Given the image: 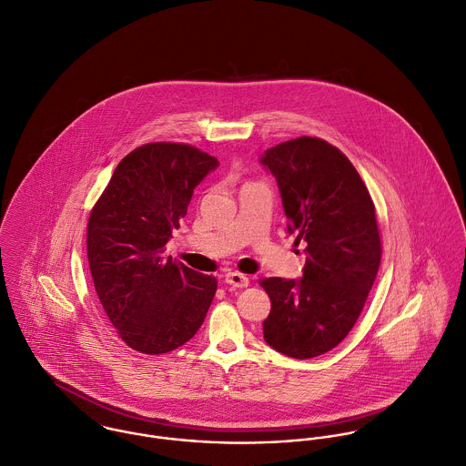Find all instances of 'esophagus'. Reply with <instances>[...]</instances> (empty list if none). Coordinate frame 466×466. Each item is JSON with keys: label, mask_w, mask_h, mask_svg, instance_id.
Listing matches in <instances>:
<instances>
[{"label": "esophagus", "mask_w": 466, "mask_h": 466, "mask_svg": "<svg viewBox=\"0 0 466 466\" xmlns=\"http://www.w3.org/2000/svg\"><path fill=\"white\" fill-rule=\"evenodd\" d=\"M225 282L230 284L232 288H247L248 286V278L239 274V272H228L225 276Z\"/></svg>", "instance_id": "esophagus-1"}]
</instances>
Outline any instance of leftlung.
Here are the masks:
<instances>
[{
	"mask_svg": "<svg viewBox=\"0 0 466 466\" xmlns=\"http://www.w3.org/2000/svg\"><path fill=\"white\" fill-rule=\"evenodd\" d=\"M259 162L278 180L288 232L306 243L300 279L261 282L272 300L263 335L286 357L313 359L346 339L368 300L381 259L374 203L348 157L326 140H288Z\"/></svg>",
	"mask_w": 466,
	"mask_h": 466,
	"instance_id": "obj_1",
	"label": "left lung"
}]
</instances>
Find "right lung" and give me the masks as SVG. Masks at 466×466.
Here are the masks:
<instances>
[{"mask_svg":"<svg viewBox=\"0 0 466 466\" xmlns=\"http://www.w3.org/2000/svg\"><path fill=\"white\" fill-rule=\"evenodd\" d=\"M219 162L187 144L155 142L116 166L88 219V263L120 339L146 355L169 353L205 320L218 282L166 258L196 186Z\"/></svg>","mask_w":466,"mask_h":466,"instance_id":"right-lung-1","label":"right lung"}]
</instances>
